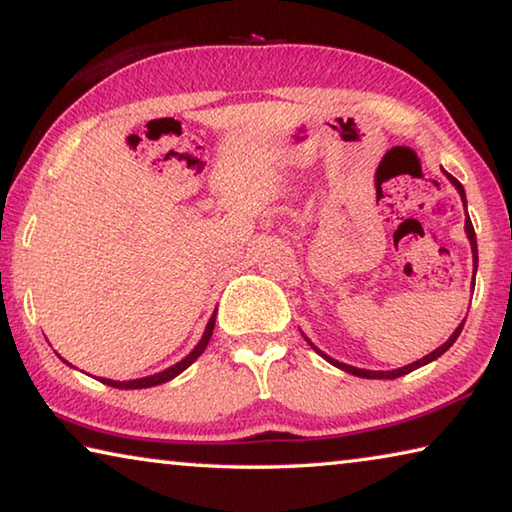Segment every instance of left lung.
<instances>
[{
  "label": "left lung",
  "instance_id": "obj_1",
  "mask_svg": "<svg viewBox=\"0 0 512 512\" xmlns=\"http://www.w3.org/2000/svg\"><path fill=\"white\" fill-rule=\"evenodd\" d=\"M447 178L452 180L454 183V187L458 189V194H461V198H463V203H465V189H463V185L458 183V180L454 178V176H449L447 173ZM465 232H467V239H470V246H472V257H474V268H476V235H474V225H472V221H470V216H467L465 219ZM463 325H465V320L461 325L456 327V332L449 336V339L440 345L438 350H433L431 354H427V357L424 359H420V361H415V363H409V366H404V368H397V370H363V368H354V366H348V363H341V361H336V359H332V357H327V354H323L320 352L318 348H314V345H311V348H314L320 357H325L329 363H332V366H336V368H341V370H345V372H350V375H357V377H366V379H395V377H402V375H406V372H411V370H415V368H420V366H424V363H429V361H433V359H438L440 354H445L449 348H452L454 345V341L458 339V334H461V329H463Z\"/></svg>",
  "mask_w": 512,
  "mask_h": 512
}]
</instances>
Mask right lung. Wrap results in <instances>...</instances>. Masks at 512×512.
Here are the masks:
<instances>
[{
    "label": "right lung",
    "instance_id": "add662e5",
    "mask_svg": "<svg viewBox=\"0 0 512 512\" xmlns=\"http://www.w3.org/2000/svg\"><path fill=\"white\" fill-rule=\"evenodd\" d=\"M214 320H216V314L210 318V323H207L201 343H198L196 348H194L192 352H189L183 361L176 363V366H171V368H167L164 372H158V375H151V377H144V379H133V381H112V379H101V381H103V384L112 386V388H126V391H128V388H151V386L164 384V381H169V379H173L176 375H180V372H183L187 366H192V363H194L198 357H201L203 350L207 348V343H210V339H212V332H214Z\"/></svg>",
    "mask_w": 512,
    "mask_h": 512
}]
</instances>
